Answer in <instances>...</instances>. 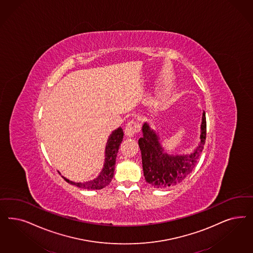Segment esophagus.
Segmentation results:
<instances>
[{"mask_svg":"<svg viewBox=\"0 0 253 253\" xmlns=\"http://www.w3.org/2000/svg\"><path fill=\"white\" fill-rule=\"evenodd\" d=\"M139 129H140V126H139V122L130 121V122L126 125V126L125 134H126L127 137H133L136 133L139 132Z\"/></svg>","mask_w":253,"mask_h":253,"instance_id":"34e87169","label":"esophagus"}]
</instances>
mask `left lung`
<instances>
[{"label":"left lung","instance_id":"1","mask_svg":"<svg viewBox=\"0 0 253 253\" xmlns=\"http://www.w3.org/2000/svg\"><path fill=\"white\" fill-rule=\"evenodd\" d=\"M142 137L139 138L142 169L147 182L155 188L172 187L187 177L194 169L204 149L207 122L206 113L202 114L200 126V141L189 154H169L160 142L158 133L149 123L142 126Z\"/></svg>","mask_w":253,"mask_h":253}]
</instances>
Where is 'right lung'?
Returning <instances> with one entry per match:
<instances>
[{
    "mask_svg": "<svg viewBox=\"0 0 253 253\" xmlns=\"http://www.w3.org/2000/svg\"><path fill=\"white\" fill-rule=\"evenodd\" d=\"M124 132L121 127L113 131L107 140L106 147H105V159L104 165L99 172L98 176L95 179H90L84 182H74L73 180L67 179L62 176V178L66 181L72 185H75L78 188L86 189V190H100L102 188L106 187L108 184L112 181L114 178V168H115V159L116 155L119 150L120 143L122 142ZM60 174V172L58 171Z\"/></svg>",
    "mask_w": 253,
    "mask_h": 253,
    "instance_id": "obj_1",
    "label": "right lung"
}]
</instances>
